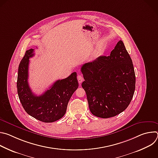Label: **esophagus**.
I'll list each match as a JSON object with an SVG mask.
<instances>
[{
    "instance_id": "esophagus-1",
    "label": "esophagus",
    "mask_w": 158,
    "mask_h": 158,
    "mask_svg": "<svg viewBox=\"0 0 158 158\" xmlns=\"http://www.w3.org/2000/svg\"><path fill=\"white\" fill-rule=\"evenodd\" d=\"M77 81H78V82L79 83V84H81V82L83 81V77H82V76H81V75L77 76Z\"/></svg>"
}]
</instances>
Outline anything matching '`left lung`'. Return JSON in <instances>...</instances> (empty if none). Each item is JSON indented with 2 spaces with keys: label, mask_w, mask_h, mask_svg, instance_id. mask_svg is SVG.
<instances>
[{
  "label": "left lung",
  "mask_w": 158,
  "mask_h": 158,
  "mask_svg": "<svg viewBox=\"0 0 158 158\" xmlns=\"http://www.w3.org/2000/svg\"><path fill=\"white\" fill-rule=\"evenodd\" d=\"M81 72L89 107L99 118H109L124 111L135 90L136 76L132 59L119 40L109 56L84 64Z\"/></svg>",
  "instance_id": "obj_1"
}]
</instances>
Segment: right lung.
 <instances>
[{"label": "right lung", "instance_id": "right-lung-1", "mask_svg": "<svg viewBox=\"0 0 158 158\" xmlns=\"http://www.w3.org/2000/svg\"><path fill=\"white\" fill-rule=\"evenodd\" d=\"M34 49L26 51L18 69L17 93L20 101L28 114L44 123H52L65 114L67 104L79 84L77 73L57 80L49 89L40 96L35 95L28 83L29 58L34 56Z\"/></svg>", "mask_w": 158, "mask_h": 158}]
</instances>
